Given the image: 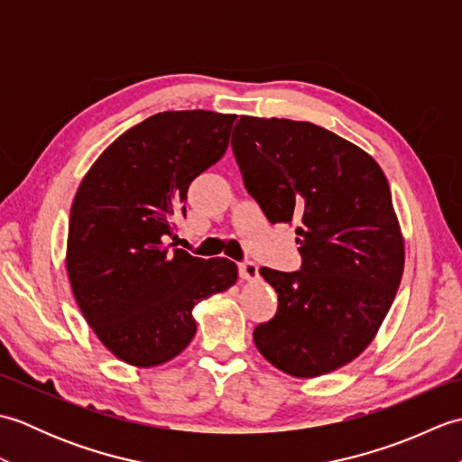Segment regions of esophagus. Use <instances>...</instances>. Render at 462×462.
<instances>
[{
    "instance_id": "obj_1",
    "label": "esophagus",
    "mask_w": 462,
    "mask_h": 462,
    "mask_svg": "<svg viewBox=\"0 0 462 462\" xmlns=\"http://www.w3.org/2000/svg\"><path fill=\"white\" fill-rule=\"evenodd\" d=\"M238 272H240V278H242V280L252 282V280L258 278V266H256V263H254V262H250V260L240 262V263H238Z\"/></svg>"
}]
</instances>
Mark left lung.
Listing matches in <instances>:
<instances>
[{"label":"left lung","mask_w":462,"mask_h":462,"mask_svg":"<svg viewBox=\"0 0 462 462\" xmlns=\"http://www.w3.org/2000/svg\"><path fill=\"white\" fill-rule=\"evenodd\" d=\"M232 151L266 218L298 222L301 266L260 268L278 311L254 329L272 365L316 377L356 359L385 319L405 250L379 164L313 123L242 116Z\"/></svg>","instance_id":"1"}]
</instances>
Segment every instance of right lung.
<instances>
[{
    "mask_svg": "<svg viewBox=\"0 0 462 462\" xmlns=\"http://www.w3.org/2000/svg\"><path fill=\"white\" fill-rule=\"evenodd\" d=\"M236 115L166 111L134 125L87 172L69 218L67 272L87 323L116 357L152 367L196 333L192 308L238 268L174 248L196 176L228 149Z\"/></svg>",
    "mask_w": 462,
    "mask_h": 462,
    "instance_id": "obj_1",
    "label": "right lung"
}]
</instances>
